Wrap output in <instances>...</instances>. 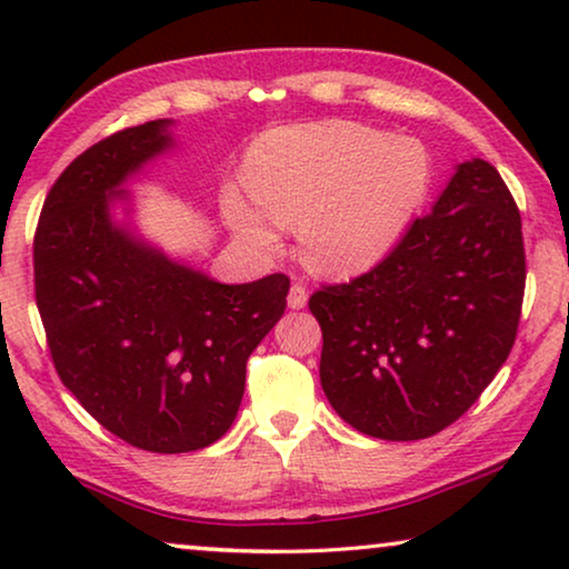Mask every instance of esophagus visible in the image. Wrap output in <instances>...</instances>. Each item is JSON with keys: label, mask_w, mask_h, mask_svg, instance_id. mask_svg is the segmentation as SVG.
Returning a JSON list of instances; mask_svg holds the SVG:
<instances>
[{"label": "esophagus", "mask_w": 569, "mask_h": 569, "mask_svg": "<svg viewBox=\"0 0 569 569\" xmlns=\"http://www.w3.org/2000/svg\"><path fill=\"white\" fill-rule=\"evenodd\" d=\"M287 306H290L292 310H300V308L308 306V290H306V284L295 282V284L290 287V295H287Z\"/></svg>", "instance_id": "esophagus-1"}]
</instances>
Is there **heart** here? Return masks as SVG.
Wrapping results in <instances>:
<instances>
[{"instance_id": "heart-1", "label": "heart", "mask_w": 569, "mask_h": 569, "mask_svg": "<svg viewBox=\"0 0 569 569\" xmlns=\"http://www.w3.org/2000/svg\"><path fill=\"white\" fill-rule=\"evenodd\" d=\"M432 154L419 139L349 121L277 129L253 147L246 183L256 204H230L232 228L261 251L300 228L306 261L349 277L393 251L430 197Z\"/></svg>"}]
</instances>
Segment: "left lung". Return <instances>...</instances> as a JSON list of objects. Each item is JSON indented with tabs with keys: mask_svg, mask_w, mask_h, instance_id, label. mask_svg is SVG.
Instances as JSON below:
<instances>
[{
	"mask_svg": "<svg viewBox=\"0 0 569 569\" xmlns=\"http://www.w3.org/2000/svg\"><path fill=\"white\" fill-rule=\"evenodd\" d=\"M523 290L516 201L495 166L466 160L378 267L310 295L326 399L370 438H432L508 360Z\"/></svg>",
	"mask_w": 569,
	"mask_h": 569,
	"instance_id": "1",
	"label": "left lung"
}]
</instances>
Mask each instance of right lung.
I'll return each mask as SVG.
<instances>
[{
  "label": "right lung",
  "instance_id": "right-lung-1",
  "mask_svg": "<svg viewBox=\"0 0 569 569\" xmlns=\"http://www.w3.org/2000/svg\"><path fill=\"white\" fill-rule=\"evenodd\" d=\"M170 123L116 131L69 162L33 240L36 306L61 383L150 453H189L230 430L248 357L290 292L284 274L214 282L113 220L116 201H129L121 186L173 147Z\"/></svg>",
  "mask_w": 569,
  "mask_h": 569
}]
</instances>
